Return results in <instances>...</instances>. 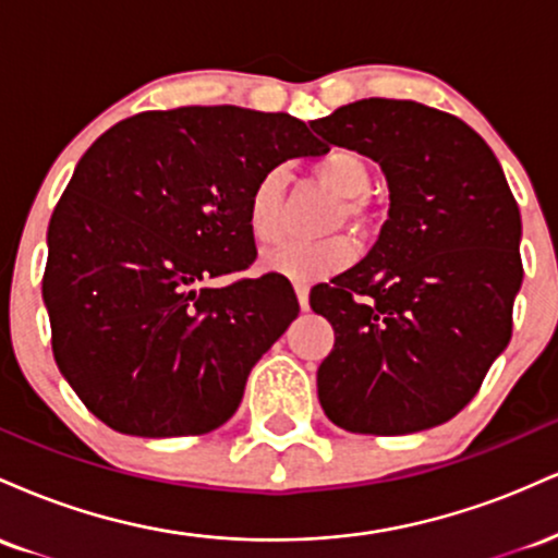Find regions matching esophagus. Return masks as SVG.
Listing matches in <instances>:
<instances>
[{
  "instance_id": "esophagus-1",
  "label": "esophagus",
  "mask_w": 558,
  "mask_h": 558,
  "mask_svg": "<svg viewBox=\"0 0 558 558\" xmlns=\"http://www.w3.org/2000/svg\"><path fill=\"white\" fill-rule=\"evenodd\" d=\"M296 288V296H299V304H301V310H310V286L306 283H296L293 286Z\"/></svg>"
}]
</instances>
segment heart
Listing matches in <instances>:
<instances>
[{
    "instance_id": "1",
    "label": "heart",
    "mask_w": 558,
    "mask_h": 558,
    "mask_svg": "<svg viewBox=\"0 0 558 558\" xmlns=\"http://www.w3.org/2000/svg\"><path fill=\"white\" fill-rule=\"evenodd\" d=\"M312 172L325 189L338 198L332 209L330 226L351 222L360 226L367 217V202L362 194L369 185V165L354 149H330L312 165ZM283 198L286 175L280 168L262 172L246 198V226L248 233L262 243L280 239L283 233ZM356 257V248L345 235H330L323 241H283L262 254V267L288 280H317L341 272Z\"/></svg>"
}]
</instances>
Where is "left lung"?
<instances>
[{"label":"left lung","mask_w":558,"mask_h":558,"mask_svg":"<svg viewBox=\"0 0 558 558\" xmlns=\"http://www.w3.org/2000/svg\"><path fill=\"white\" fill-rule=\"evenodd\" d=\"M312 128L323 146L373 157L390 191L373 252L310 293L336 330L319 403L349 433L444 425L509 345L524 275L517 198L490 146L420 101L373 96Z\"/></svg>","instance_id":"8db88e82"}]
</instances>
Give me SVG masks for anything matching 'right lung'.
I'll use <instances>...</instances> for the list:
<instances>
[{"mask_svg": "<svg viewBox=\"0 0 558 558\" xmlns=\"http://www.w3.org/2000/svg\"><path fill=\"white\" fill-rule=\"evenodd\" d=\"M283 112L175 107L120 120L81 157L49 222L54 362L88 412L138 438L202 435L299 315L257 259L246 198L262 172L323 155ZM239 274L222 289L209 277Z\"/></svg>", "mask_w": 558, "mask_h": 558, "instance_id": "1", "label": "right lung"}]
</instances>
